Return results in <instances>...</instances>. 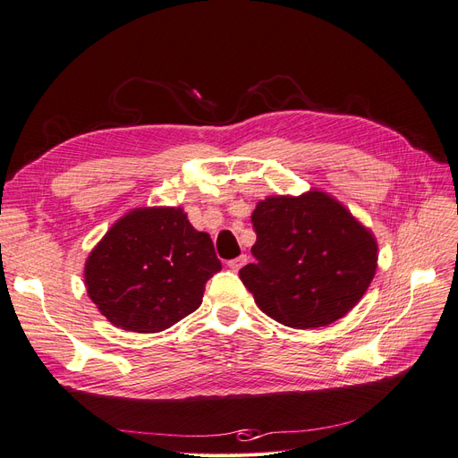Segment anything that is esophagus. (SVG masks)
I'll use <instances>...</instances> for the list:
<instances>
[{"instance_id":"esophagus-1","label":"esophagus","mask_w":458,"mask_h":458,"mask_svg":"<svg viewBox=\"0 0 458 458\" xmlns=\"http://www.w3.org/2000/svg\"><path fill=\"white\" fill-rule=\"evenodd\" d=\"M246 263H248V258H246V256H239V258H234V259L229 261V269L239 271L241 267L246 266Z\"/></svg>"}]
</instances>
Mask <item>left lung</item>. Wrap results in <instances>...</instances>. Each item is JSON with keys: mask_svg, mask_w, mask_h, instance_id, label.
<instances>
[{"mask_svg": "<svg viewBox=\"0 0 458 458\" xmlns=\"http://www.w3.org/2000/svg\"><path fill=\"white\" fill-rule=\"evenodd\" d=\"M254 263L239 275L258 308L281 325L317 328L363 298L377 271L372 233L325 192L269 197L252 214Z\"/></svg>", "mask_w": 458, "mask_h": 458, "instance_id": "left-lung-1", "label": "left lung"}]
</instances>
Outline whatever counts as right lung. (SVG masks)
Listing matches in <instances>:
<instances>
[{"mask_svg": "<svg viewBox=\"0 0 458 458\" xmlns=\"http://www.w3.org/2000/svg\"><path fill=\"white\" fill-rule=\"evenodd\" d=\"M219 269L210 234L182 208H137L93 248L84 275L89 298L114 327L160 332L199 310Z\"/></svg>", "mask_w": 458, "mask_h": 458, "instance_id": "right-lung-1", "label": "right lung"}]
</instances>
